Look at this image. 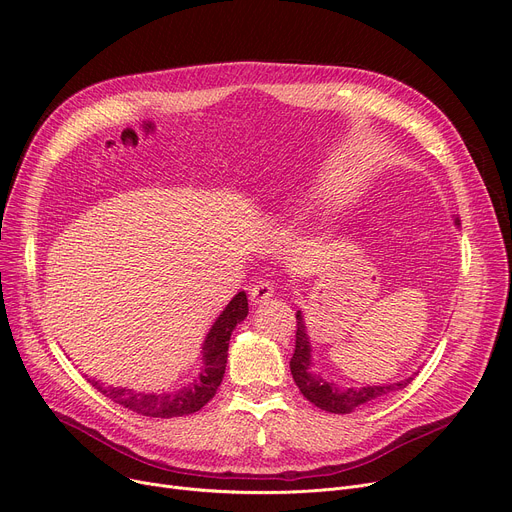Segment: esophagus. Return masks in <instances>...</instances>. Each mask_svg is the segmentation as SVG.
Returning <instances> with one entry per match:
<instances>
[{
	"label": "esophagus",
	"instance_id": "1",
	"mask_svg": "<svg viewBox=\"0 0 512 512\" xmlns=\"http://www.w3.org/2000/svg\"><path fill=\"white\" fill-rule=\"evenodd\" d=\"M272 294H274V284L267 282V280H259V282L251 288L249 297H251V303H253V305H261V303H265L267 299H270Z\"/></svg>",
	"mask_w": 512,
	"mask_h": 512
}]
</instances>
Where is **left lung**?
I'll return each instance as SVG.
<instances>
[{"instance_id":"1","label":"left lung","mask_w":512,"mask_h":512,"mask_svg":"<svg viewBox=\"0 0 512 512\" xmlns=\"http://www.w3.org/2000/svg\"><path fill=\"white\" fill-rule=\"evenodd\" d=\"M454 224L459 226V220H454ZM311 342L307 334V326L303 321V313L297 311V340H294V355L290 359V371H292V380L299 386L303 396L313 402L315 407L328 413H351L361 405H367L371 400L384 398L396 390L407 388L415 375L407 380H400L394 384H380V386H363V388H338L336 384L326 382L319 373L311 371Z\"/></svg>"}]
</instances>
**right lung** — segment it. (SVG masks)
Segmentation results:
<instances>
[{"label":"right lung","mask_w":512,"mask_h":512,"mask_svg":"<svg viewBox=\"0 0 512 512\" xmlns=\"http://www.w3.org/2000/svg\"><path fill=\"white\" fill-rule=\"evenodd\" d=\"M247 313H249L247 294L238 292L236 297L226 305L222 315L215 319V324L205 336L203 367H201L199 378L191 386H186L178 392L145 394V392H134L130 388L105 386L99 380H89V382L101 394L116 400L118 405L145 417L170 419V417H184V415L197 413L215 396V392H218L226 371L228 344H230L232 330L236 328V324H240V321L247 317Z\"/></svg>","instance_id":"add662e5"}]
</instances>
